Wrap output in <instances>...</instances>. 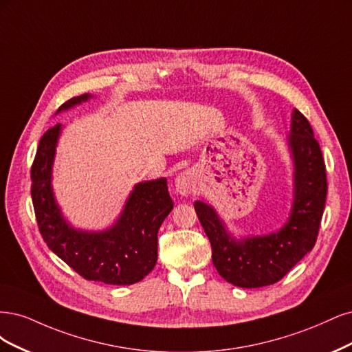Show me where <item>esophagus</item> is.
<instances>
[{"label": "esophagus", "instance_id": "obj_1", "mask_svg": "<svg viewBox=\"0 0 352 352\" xmlns=\"http://www.w3.org/2000/svg\"><path fill=\"white\" fill-rule=\"evenodd\" d=\"M175 188L177 192H179L181 196H188L192 195L196 190V177L190 171H184L181 173L177 178H175Z\"/></svg>", "mask_w": 352, "mask_h": 352}]
</instances>
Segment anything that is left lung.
<instances>
[{
    "instance_id": "left-lung-1",
    "label": "left lung",
    "mask_w": 352,
    "mask_h": 352,
    "mask_svg": "<svg viewBox=\"0 0 352 352\" xmlns=\"http://www.w3.org/2000/svg\"><path fill=\"white\" fill-rule=\"evenodd\" d=\"M287 140L294 162V201L280 230L236 240L226 231L217 210L205 201H195L197 218L212 245V262L218 274L235 287L272 285L316 244L327 195L326 168L310 122L298 109L292 111Z\"/></svg>"
}]
</instances>
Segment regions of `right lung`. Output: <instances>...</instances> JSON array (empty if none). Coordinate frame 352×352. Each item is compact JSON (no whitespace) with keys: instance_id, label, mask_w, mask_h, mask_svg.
I'll use <instances>...</instances> for the list:
<instances>
[{"instance_id":"add662e5","label":"right lung","mask_w":352,"mask_h":352,"mask_svg":"<svg viewBox=\"0 0 352 352\" xmlns=\"http://www.w3.org/2000/svg\"><path fill=\"white\" fill-rule=\"evenodd\" d=\"M92 98H72L58 109L65 111ZM61 124L45 133L30 169L32 201L39 232L50 250L87 280L109 285H131L156 265L157 231L173 210L166 178L135 184L120 218L105 231L76 230L63 217L52 191V164Z\"/></svg>"}]
</instances>
